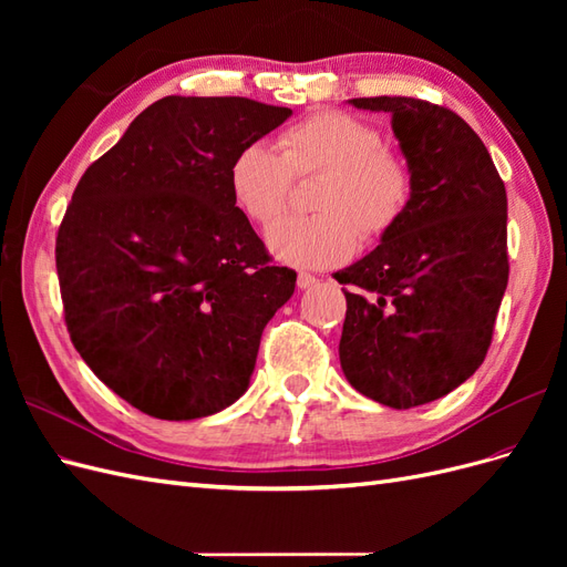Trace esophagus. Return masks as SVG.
I'll use <instances>...</instances> for the list:
<instances>
[{
  "label": "esophagus",
  "mask_w": 567,
  "mask_h": 567,
  "mask_svg": "<svg viewBox=\"0 0 567 567\" xmlns=\"http://www.w3.org/2000/svg\"><path fill=\"white\" fill-rule=\"evenodd\" d=\"M319 279L317 277H312V274L310 271H298V288H312L315 284H317Z\"/></svg>",
  "instance_id": "obj_1"
}]
</instances>
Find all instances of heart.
Segmentation results:
<instances>
[{"instance_id":"1","label":"heart","mask_w":567,"mask_h":567,"mask_svg":"<svg viewBox=\"0 0 567 567\" xmlns=\"http://www.w3.org/2000/svg\"><path fill=\"white\" fill-rule=\"evenodd\" d=\"M321 173L310 192L312 215L281 219L269 248L284 262L329 267L359 244L385 238L404 219L414 175L402 153L383 146L381 130L367 120L321 111L277 134V148L250 142L229 163V192L248 219L269 227L286 210L293 177Z\"/></svg>"}]
</instances>
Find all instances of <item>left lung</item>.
I'll use <instances>...</instances> for the list:
<instances>
[{"label": "left lung", "mask_w": 567, "mask_h": 567, "mask_svg": "<svg viewBox=\"0 0 567 567\" xmlns=\"http://www.w3.org/2000/svg\"><path fill=\"white\" fill-rule=\"evenodd\" d=\"M392 115L414 175L404 219L336 271L348 312L340 367L392 409L444 398L485 362L508 284L506 188L483 140L454 111L411 96L350 99Z\"/></svg>", "instance_id": "obj_1"}]
</instances>
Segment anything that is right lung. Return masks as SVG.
Returning a JSON list of instances; mask_svg holds the SVG:
<instances>
[{
  "label": "right lung",
  "instance_id": "add662e5",
  "mask_svg": "<svg viewBox=\"0 0 567 567\" xmlns=\"http://www.w3.org/2000/svg\"><path fill=\"white\" fill-rule=\"evenodd\" d=\"M293 115L246 96H165L78 182L56 236L68 333L115 394L163 421L248 390L298 274L274 267L229 192L238 148Z\"/></svg>",
  "mask_w": 567,
  "mask_h": 567
}]
</instances>
